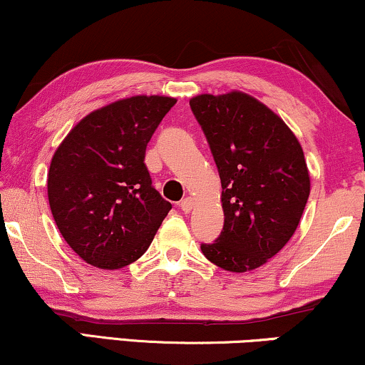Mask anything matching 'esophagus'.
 <instances>
[{
	"instance_id": "obj_1",
	"label": "esophagus",
	"mask_w": 365,
	"mask_h": 365,
	"mask_svg": "<svg viewBox=\"0 0 365 365\" xmlns=\"http://www.w3.org/2000/svg\"><path fill=\"white\" fill-rule=\"evenodd\" d=\"M179 207H181V211L182 212H191L192 211V207H194V199L192 197H186V199H182L181 202H179Z\"/></svg>"
}]
</instances>
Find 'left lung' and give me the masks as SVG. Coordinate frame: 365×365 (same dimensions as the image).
<instances>
[{"mask_svg": "<svg viewBox=\"0 0 365 365\" xmlns=\"http://www.w3.org/2000/svg\"><path fill=\"white\" fill-rule=\"evenodd\" d=\"M189 104L222 186V231L201 251L224 271H252L286 246L301 221L311 192L302 148L276 113L246 93L199 94Z\"/></svg>", "mask_w": 365, "mask_h": 365, "instance_id": "obj_1", "label": "left lung"}]
</instances>
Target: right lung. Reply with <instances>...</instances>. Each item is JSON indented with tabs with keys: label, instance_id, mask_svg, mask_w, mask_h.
I'll return each instance as SVG.
<instances>
[{
	"label": "right lung",
	"instance_id": "obj_1",
	"mask_svg": "<svg viewBox=\"0 0 365 365\" xmlns=\"http://www.w3.org/2000/svg\"><path fill=\"white\" fill-rule=\"evenodd\" d=\"M174 104L169 96L119 99L83 118L54 153L49 207L64 241L91 266L113 271L138 261L171 211L144 156Z\"/></svg>",
	"mask_w": 365,
	"mask_h": 365
}]
</instances>
